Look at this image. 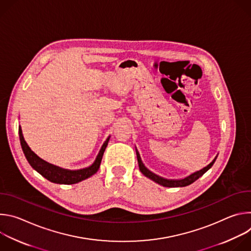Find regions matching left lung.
<instances>
[{"instance_id": "left-lung-1", "label": "left lung", "mask_w": 251, "mask_h": 251, "mask_svg": "<svg viewBox=\"0 0 251 251\" xmlns=\"http://www.w3.org/2000/svg\"><path fill=\"white\" fill-rule=\"evenodd\" d=\"M136 155H137V160H138V165H139V169L141 171V173L144 175L145 176L149 177L150 180L154 181L155 183L163 186V187H167V188H180V187H187L191 184H193L194 182H196L198 178L200 176H201L205 172H207L213 165V163L216 162L217 158H218V155L213 158V160L208 164L206 165L205 167H203L202 169H201L200 171H197L189 176H187L186 177H183V178H177V180H173V178H165L163 176H160L158 175H156L155 173L151 172L148 168L145 167L144 163L142 162V159L140 157V154L138 152V150L136 149Z\"/></svg>"}]
</instances>
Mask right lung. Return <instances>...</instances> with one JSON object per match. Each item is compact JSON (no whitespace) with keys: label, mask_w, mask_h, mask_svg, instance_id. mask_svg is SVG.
I'll list each match as a JSON object with an SVG mask.
<instances>
[{"label":"right lung","mask_w":251,"mask_h":251,"mask_svg":"<svg viewBox=\"0 0 251 251\" xmlns=\"http://www.w3.org/2000/svg\"><path fill=\"white\" fill-rule=\"evenodd\" d=\"M19 136H20L21 146L24 151V154L27 162L29 163V165L32 167V169H34L38 173H40L50 182L55 183V184H61V185L76 184L93 176L100 167L104 151L107 145H108V142L110 139V136L107 137V139L103 143V145L101 146L99 153L97 154L94 162L89 167L79 169V170H68V169H63L58 166L52 165L43 160L34 152H32L24 138L21 126L19 127Z\"/></svg>","instance_id":"add662e5"}]
</instances>
